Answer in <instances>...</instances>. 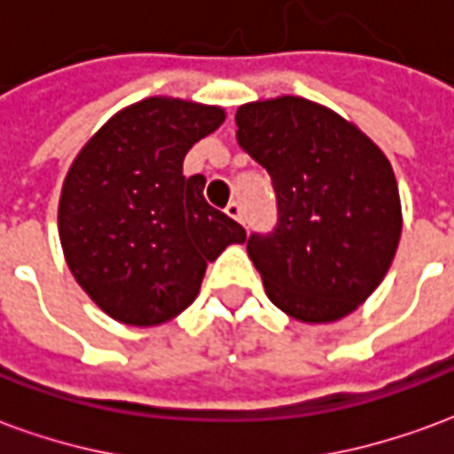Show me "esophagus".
<instances>
[{
    "instance_id": "1",
    "label": "esophagus",
    "mask_w": 454,
    "mask_h": 454,
    "mask_svg": "<svg viewBox=\"0 0 454 454\" xmlns=\"http://www.w3.org/2000/svg\"><path fill=\"white\" fill-rule=\"evenodd\" d=\"M226 214L233 218V221H238V223H246V216H243V207H240L238 201H231V204H228Z\"/></svg>"
}]
</instances>
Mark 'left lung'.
Returning <instances> with one entry per match:
<instances>
[{
	"label": "left lung",
	"mask_w": 454,
	"mask_h": 454,
	"mask_svg": "<svg viewBox=\"0 0 454 454\" xmlns=\"http://www.w3.org/2000/svg\"><path fill=\"white\" fill-rule=\"evenodd\" d=\"M238 143L272 177L277 226L247 238L270 301L296 321L331 324L380 286L401 238L389 160L321 104L277 97L243 104Z\"/></svg>",
	"instance_id": "8db88e82"
}]
</instances>
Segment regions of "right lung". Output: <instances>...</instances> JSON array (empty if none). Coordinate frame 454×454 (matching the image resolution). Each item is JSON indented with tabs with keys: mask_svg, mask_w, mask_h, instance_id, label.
Instances as JSON below:
<instances>
[{
	"mask_svg": "<svg viewBox=\"0 0 454 454\" xmlns=\"http://www.w3.org/2000/svg\"><path fill=\"white\" fill-rule=\"evenodd\" d=\"M221 106L148 97L87 140L63 182L58 231L70 272L104 314L158 325L199 294L208 262L246 228L208 207L189 148L223 123Z\"/></svg>",
	"mask_w": 454,
	"mask_h": 454,
	"instance_id": "1",
	"label": "right lung"
}]
</instances>
